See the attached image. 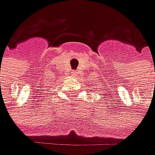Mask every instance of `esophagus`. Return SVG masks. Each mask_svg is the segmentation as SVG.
<instances>
[{
	"instance_id": "obj_1",
	"label": "esophagus",
	"mask_w": 155,
	"mask_h": 155,
	"mask_svg": "<svg viewBox=\"0 0 155 155\" xmlns=\"http://www.w3.org/2000/svg\"><path fill=\"white\" fill-rule=\"evenodd\" d=\"M71 73H72V74H73V75H75V74H76V71H72V72H71Z\"/></svg>"
}]
</instances>
